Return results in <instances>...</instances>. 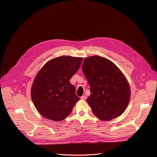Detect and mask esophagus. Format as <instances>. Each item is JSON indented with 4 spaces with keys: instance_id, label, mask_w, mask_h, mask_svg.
Instances as JSON below:
<instances>
[{
    "instance_id": "esophagus-1",
    "label": "esophagus",
    "mask_w": 157,
    "mask_h": 157,
    "mask_svg": "<svg viewBox=\"0 0 157 157\" xmlns=\"http://www.w3.org/2000/svg\"><path fill=\"white\" fill-rule=\"evenodd\" d=\"M86 96H82L81 97V99H82V100H86Z\"/></svg>"
}]
</instances>
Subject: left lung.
Segmentation results:
<instances>
[{
    "mask_svg": "<svg viewBox=\"0 0 157 157\" xmlns=\"http://www.w3.org/2000/svg\"><path fill=\"white\" fill-rule=\"evenodd\" d=\"M82 70L90 86L87 102L93 114L104 121L120 116L128 104L130 89L118 67L107 58L93 56L84 58Z\"/></svg>",
    "mask_w": 157,
    "mask_h": 157,
    "instance_id": "obj_1",
    "label": "left lung"
}]
</instances>
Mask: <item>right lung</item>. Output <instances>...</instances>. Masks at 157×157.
Masks as SVG:
<instances>
[{"instance_id": "right-lung-1", "label": "right lung", "mask_w": 157, "mask_h": 157, "mask_svg": "<svg viewBox=\"0 0 157 157\" xmlns=\"http://www.w3.org/2000/svg\"><path fill=\"white\" fill-rule=\"evenodd\" d=\"M82 61V58L61 56L48 61L39 71L31 96L43 117L58 122L71 114L79 98L70 79L79 70Z\"/></svg>"}]
</instances>
